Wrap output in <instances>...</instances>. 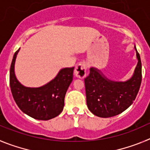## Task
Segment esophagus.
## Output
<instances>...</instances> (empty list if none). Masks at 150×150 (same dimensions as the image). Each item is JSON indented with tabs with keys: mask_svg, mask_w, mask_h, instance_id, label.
Listing matches in <instances>:
<instances>
[{
	"mask_svg": "<svg viewBox=\"0 0 150 150\" xmlns=\"http://www.w3.org/2000/svg\"><path fill=\"white\" fill-rule=\"evenodd\" d=\"M86 72H87V64L86 63H79L75 67L74 73L77 78H83L86 76Z\"/></svg>",
	"mask_w": 150,
	"mask_h": 150,
	"instance_id": "34e87169",
	"label": "esophagus"
}]
</instances>
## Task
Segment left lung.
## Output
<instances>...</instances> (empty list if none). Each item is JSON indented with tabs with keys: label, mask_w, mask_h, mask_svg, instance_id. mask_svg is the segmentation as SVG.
Segmentation results:
<instances>
[{
	"label": "left lung",
	"mask_w": 150,
	"mask_h": 150,
	"mask_svg": "<svg viewBox=\"0 0 150 150\" xmlns=\"http://www.w3.org/2000/svg\"><path fill=\"white\" fill-rule=\"evenodd\" d=\"M137 63L134 73L125 81L110 80L102 71L90 68L84 79L87 108L94 115L103 118L118 115L125 110L135 99L142 80L140 54L134 46Z\"/></svg>",
	"instance_id": "1"
}]
</instances>
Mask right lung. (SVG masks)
<instances>
[{
	"label": "right lung",
	"instance_id": "right-lung-1",
	"mask_svg": "<svg viewBox=\"0 0 150 150\" xmlns=\"http://www.w3.org/2000/svg\"><path fill=\"white\" fill-rule=\"evenodd\" d=\"M19 49L13 55L9 70V85L15 102L27 115L39 120H48L63 111L64 98L73 80L74 67L63 68L52 81L40 87L21 84L15 74V63Z\"/></svg>",
	"mask_w": 150,
	"mask_h": 150
}]
</instances>
